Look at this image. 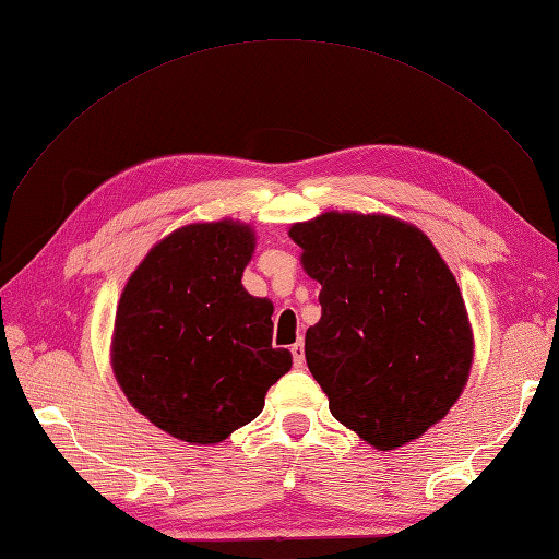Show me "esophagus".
<instances>
[{
	"mask_svg": "<svg viewBox=\"0 0 559 559\" xmlns=\"http://www.w3.org/2000/svg\"><path fill=\"white\" fill-rule=\"evenodd\" d=\"M292 358H294V367H304L306 365V350H304L301 342L292 346Z\"/></svg>",
	"mask_w": 559,
	"mask_h": 559,
	"instance_id": "obj_1",
	"label": "esophagus"
}]
</instances>
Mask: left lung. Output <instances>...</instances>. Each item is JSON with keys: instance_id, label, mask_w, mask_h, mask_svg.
<instances>
[{"instance_id": "obj_1", "label": "left lung", "mask_w": 559, "mask_h": 559, "mask_svg": "<svg viewBox=\"0 0 559 559\" xmlns=\"http://www.w3.org/2000/svg\"><path fill=\"white\" fill-rule=\"evenodd\" d=\"M289 237L322 287L306 362L332 415L382 451L421 437L451 411L472 365L465 301L443 258L389 215L324 213Z\"/></svg>"}]
</instances>
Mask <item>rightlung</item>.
Instances as JSON below:
<instances>
[{
    "label": "right lung",
    "instance_id": "right-lung-1",
    "mask_svg": "<svg viewBox=\"0 0 559 559\" xmlns=\"http://www.w3.org/2000/svg\"><path fill=\"white\" fill-rule=\"evenodd\" d=\"M253 233L233 221L177 229L120 296L114 372L170 437L217 443L261 415L292 353L272 346V304L241 287Z\"/></svg>",
    "mask_w": 559,
    "mask_h": 559
}]
</instances>
